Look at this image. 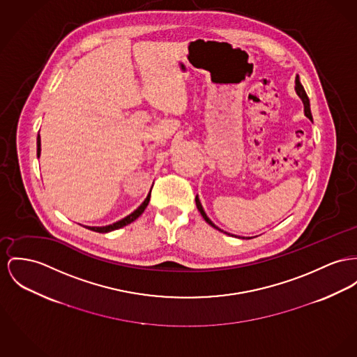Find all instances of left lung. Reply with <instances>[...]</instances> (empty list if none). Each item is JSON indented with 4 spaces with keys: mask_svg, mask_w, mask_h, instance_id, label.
<instances>
[{
    "mask_svg": "<svg viewBox=\"0 0 357 357\" xmlns=\"http://www.w3.org/2000/svg\"><path fill=\"white\" fill-rule=\"evenodd\" d=\"M295 89H296V93L299 95V97H301V98H302V101H303V104H305V114H306V116H307L310 120H312V115H311V111H310L309 97L306 95L305 88L302 86V84H301V81H299V77H298V75H296V79H295ZM195 202H196V207H197V210L200 211V214H202V216L204 218V220H206L208 225H211V226L215 227V229H218V227L215 226L214 223L210 220V218H208V216L206 215V213H204V210H203V207H202V204H200V202H199L197 196H196ZM218 230H220V229H218Z\"/></svg>",
    "mask_w": 357,
    "mask_h": 357,
    "instance_id": "obj_1",
    "label": "left lung"
}]
</instances>
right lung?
<instances>
[{
  "instance_id": "1",
  "label": "right lung",
  "mask_w": 357,
  "mask_h": 357,
  "mask_svg": "<svg viewBox=\"0 0 357 357\" xmlns=\"http://www.w3.org/2000/svg\"><path fill=\"white\" fill-rule=\"evenodd\" d=\"M39 155H40V135H38V157H39ZM150 193H151V190H150ZM150 193L147 195V197L144 199V202H143L142 204H141L132 214L126 216L124 219H121V220L114 223V225H109V226L88 227V229H89V230H93L96 233H108V231H112V230H116V229H120V227H124V226L130 225V223L134 222L137 218H139V216L142 215L143 211L146 210V207H147V204H149V202H150Z\"/></svg>"
}]
</instances>
